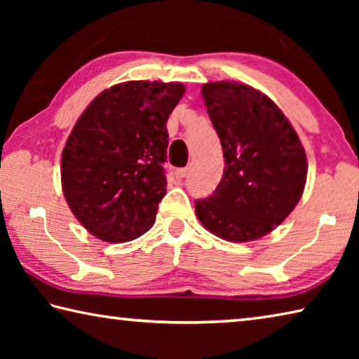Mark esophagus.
<instances>
[{
	"mask_svg": "<svg viewBox=\"0 0 359 359\" xmlns=\"http://www.w3.org/2000/svg\"><path fill=\"white\" fill-rule=\"evenodd\" d=\"M187 174H188V168H180L175 171V177L184 179V177H187Z\"/></svg>",
	"mask_w": 359,
	"mask_h": 359,
	"instance_id": "34e87169",
	"label": "esophagus"
}]
</instances>
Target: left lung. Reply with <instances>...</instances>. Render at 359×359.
I'll list each match as a JSON object with an SVG mask.
<instances>
[{
  "mask_svg": "<svg viewBox=\"0 0 359 359\" xmlns=\"http://www.w3.org/2000/svg\"><path fill=\"white\" fill-rule=\"evenodd\" d=\"M203 98L220 137L224 169L214 194L194 203L196 215L224 241L263 238L299 203L306 151L274 101L250 85L209 82Z\"/></svg>",
  "mask_w": 359,
  "mask_h": 359,
  "instance_id": "1",
  "label": "left lung"
}]
</instances>
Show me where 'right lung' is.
I'll list each match as a JSON object with an SVG mask.
<instances>
[{
  "label": "right lung",
  "instance_id": "1",
  "mask_svg": "<svg viewBox=\"0 0 359 359\" xmlns=\"http://www.w3.org/2000/svg\"><path fill=\"white\" fill-rule=\"evenodd\" d=\"M184 93L179 82L117 83L76 121L62 155V187L95 238L126 242L154 226L168 185L166 123Z\"/></svg>",
  "mask_w": 359,
  "mask_h": 359
}]
</instances>
